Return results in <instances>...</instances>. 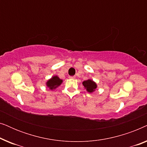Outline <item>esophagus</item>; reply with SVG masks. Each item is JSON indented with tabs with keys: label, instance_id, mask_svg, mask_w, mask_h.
Wrapping results in <instances>:
<instances>
[{
	"label": "esophagus",
	"instance_id": "esophagus-1",
	"mask_svg": "<svg viewBox=\"0 0 147 147\" xmlns=\"http://www.w3.org/2000/svg\"><path fill=\"white\" fill-rule=\"evenodd\" d=\"M69 78H70V79H75L76 76H69Z\"/></svg>",
	"mask_w": 147,
	"mask_h": 147
}]
</instances>
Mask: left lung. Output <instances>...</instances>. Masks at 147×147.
Listing matches in <instances>:
<instances>
[{
	"instance_id": "obj_1",
	"label": "left lung",
	"mask_w": 147,
	"mask_h": 147,
	"mask_svg": "<svg viewBox=\"0 0 147 147\" xmlns=\"http://www.w3.org/2000/svg\"><path fill=\"white\" fill-rule=\"evenodd\" d=\"M82 84H83L85 89H86V90L90 93H92V92L95 91L96 88H97V84L92 80H88L84 81Z\"/></svg>"
}]
</instances>
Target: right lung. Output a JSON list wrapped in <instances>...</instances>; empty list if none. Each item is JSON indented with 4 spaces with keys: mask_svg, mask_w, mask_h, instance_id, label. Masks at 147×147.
<instances>
[{
    "mask_svg": "<svg viewBox=\"0 0 147 147\" xmlns=\"http://www.w3.org/2000/svg\"><path fill=\"white\" fill-rule=\"evenodd\" d=\"M63 80L60 79V78L57 76H53L51 79H49L48 81L46 82V85L50 90H54L57 88L58 86L61 85Z\"/></svg>",
    "mask_w": 147,
    "mask_h": 147,
    "instance_id": "1",
    "label": "right lung"
}]
</instances>
